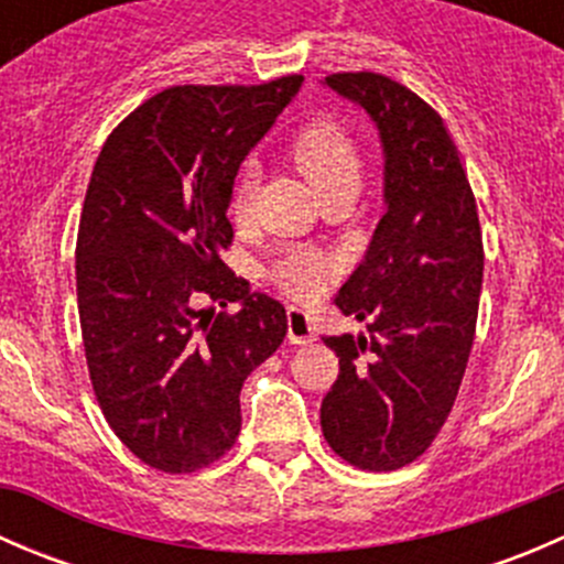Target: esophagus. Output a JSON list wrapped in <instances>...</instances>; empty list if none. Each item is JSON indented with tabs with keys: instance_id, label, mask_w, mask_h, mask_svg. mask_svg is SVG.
Wrapping results in <instances>:
<instances>
[{
	"instance_id": "34e87169",
	"label": "esophagus",
	"mask_w": 564,
	"mask_h": 564,
	"mask_svg": "<svg viewBox=\"0 0 564 564\" xmlns=\"http://www.w3.org/2000/svg\"><path fill=\"white\" fill-rule=\"evenodd\" d=\"M286 322H289V340H292V344L303 346V344H311V340L316 338L314 322H311L305 311L289 308Z\"/></svg>"
}]
</instances>
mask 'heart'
Masks as SVG:
<instances>
[{
    "label": "heart",
    "instance_id": "1",
    "mask_svg": "<svg viewBox=\"0 0 564 564\" xmlns=\"http://www.w3.org/2000/svg\"><path fill=\"white\" fill-rule=\"evenodd\" d=\"M292 161L297 163L305 180L316 187L318 196L338 191V187L360 182V152L351 135L340 124L318 119L297 133L292 141ZM256 176L246 174L231 193V213L237 220H248L253 215ZM324 264L322 256L308 248H294L278 261L275 281L294 297H311L322 283Z\"/></svg>",
    "mask_w": 564,
    "mask_h": 564
}]
</instances>
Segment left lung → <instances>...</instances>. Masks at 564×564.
Wrapping results in <instances>:
<instances>
[{
  "instance_id": "left-lung-1",
  "label": "left lung",
  "mask_w": 564,
  "mask_h": 564,
  "mask_svg": "<svg viewBox=\"0 0 564 564\" xmlns=\"http://www.w3.org/2000/svg\"><path fill=\"white\" fill-rule=\"evenodd\" d=\"M324 84L377 124L384 215L335 294L368 333L324 338L340 371L322 431L351 466L392 471L429 451L458 395L482 286L480 220L456 144L425 100L379 73Z\"/></svg>"
}]
</instances>
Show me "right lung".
<instances>
[{"label": "right lung", "instance_id": "add662e5", "mask_svg": "<svg viewBox=\"0 0 564 564\" xmlns=\"http://www.w3.org/2000/svg\"><path fill=\"white\" fill-rule=\"evenodd\" d=\"M300 87L303 76L163 89L95 163L76 242L84 351L108 425L152 469L185 475L226 456L242 382L286 338L283 305L220 253L240 163Z\"/></svg>", "mask_w": 564, "mask_h": 564}]
</instances>
